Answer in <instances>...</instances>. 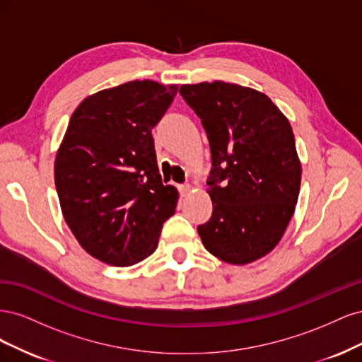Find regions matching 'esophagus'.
Returning <instances> with one entry per match:
<instances>
[{
	"mask_svg": "<svg viewBox=\"0 0 362 362\" xmlns=\"http://www.w3.org/2000/svg\"><path fill=\"white\" fill-rule=\"evenodd\" d=\"M178 190H180L181 196L189 194L190 193V185L189 184H181V185H178Z\"/></svg>",
	"mask_w": 362,
	"mask_h": 362,
	"instance_id": "esophagus-1",
	"label": "esophagus"
}]
</instances>
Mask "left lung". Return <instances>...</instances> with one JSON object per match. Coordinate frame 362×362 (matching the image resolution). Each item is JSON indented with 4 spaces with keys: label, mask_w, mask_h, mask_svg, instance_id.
Listing matches in <instances>:
<instances>
[{
    "label": "left lung",
    "mask_w": 362,
    "mask_h": 362,
    "mask_svg": "<svg viewBox=\"0 0 362 362\" xmlns=\"http://www.w3.org/2000/svg\"><path fill=\"white\" fill-rule=\"evenodd\" d=\"M180 93L210 141L213 213L198 226L205 249L229 264L267 255L286 233L300 189L288 119L267 95L238 84H184Z\"/></svg>",
    "instance_id": "8db88e82"
}]
</instances>
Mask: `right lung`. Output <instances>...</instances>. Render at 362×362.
Returning a JSON list of instances; mask_svg holds the SVG:
<instances>
[{
  "label": "right lung",
  "instance_id": "obj_1",
  "mask_svg": "<svg viewBox=\"0 0 362 362\" xmlns=\"http://www.w3.org/2000/svg\"><path fill=\"white\" fill-rule=\"evenodd\" d=\"M177 84L129 81L87 96L54 163L63 217L81 247L116 267L154 254L178 192L158 173L152 128Z\"/></svg>",
  "mask_w": 362,
  "mask_h": 362
}]
</instances>
